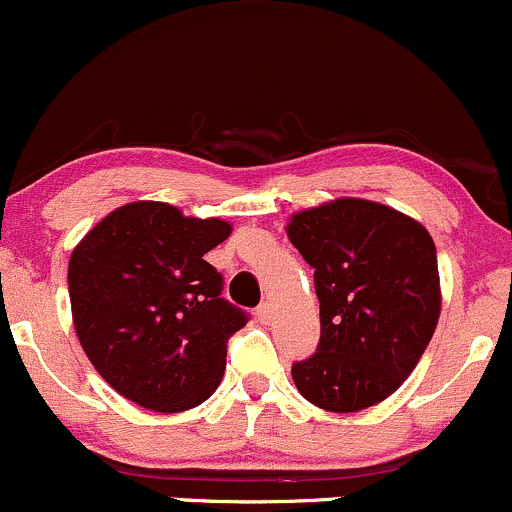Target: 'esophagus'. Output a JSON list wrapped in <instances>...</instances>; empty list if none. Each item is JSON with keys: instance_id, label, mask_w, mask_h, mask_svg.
Listing matches in <instances>:
<instances>
[{"instance_id": "1", "label": "esophagus", "mask_w": 512, "mask_h": 512, "mask_svg": "<svg viewBox=\"0 0 512 512\" xmlns=\"http://www.w3.org/2000/svg\"><path fill=\"white\" fill-rule=\"evenodd\" d=\"M257 320H260V323H269V320H272V306H269V303H262V306L257 308Z\"/></svg>"}]
</instances>
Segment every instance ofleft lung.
Wrapping results in <instances>:
<instances>
[{"instance_id":"8db88e82","label":"left lung","mask_w":512,"mask_h":512,"mask_svg":"<svg viewBox=\"0 0 512 512\" xmlns=\"http://www.w3.org/2000/svg\"><path fill=\"white\" fill-rule=\"evenodd\" d=\"M320 301V342L291 367L296 389L323 411L355 413L389 398L435 333L440 274L430 233L367 199L299 211L286 226Z\"/></svg>"}]
</instances>
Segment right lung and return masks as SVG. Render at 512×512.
Listing matches in <instances>:
<instances>
[{"mask_svg":"<svg viewBox=\"0 0 512 512\" xmlns=\"http://www.w3.org/2000/svg\"><path fill=\"white\" fill-rule=\"evenodd\" d=\"M162 201L111 211L72 250V320L89 362L121 396L157 413L199 406L221 384L226 345L247 323L204 255L230 235Z\"/></svg>","mask_w":512,"mask_h":512,"instance_id":"add662e5","label":"right lung"}]
</instances>
